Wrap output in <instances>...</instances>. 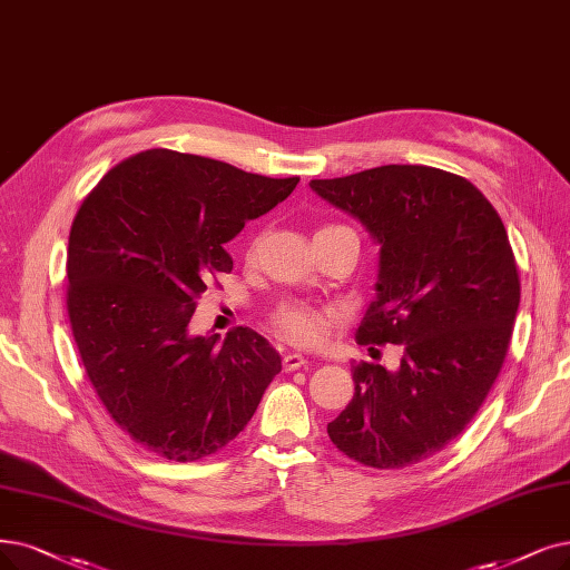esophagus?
<instances>
[{"instance_id": "esophagus-1", "label": "esophagus", "mask_w": 570, "mask_h": 570, "mask_svg": "<svg viewBox=\"0 0 570 570\" xmlns=\"http://www.w3.org/2000/svg\"><path fill=\"white\" fill-rule=\"evenodd\" d=\"M306 367V357L299 353H287L283 355V370L285 372H294V370H302Z\"/></svg>"}]
</instances>
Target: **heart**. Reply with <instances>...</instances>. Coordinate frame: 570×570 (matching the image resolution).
Listing matches in <instances>:
<instances>
[{
    "mask_svg": "<svg viewBox=\"0 0 570 570\" xmlns=\"http://www.w3.org/2000/svg\"><path fill=\"white\" fill-rule=\"evenodd\" d=\"M255 255V243L249 245V257ZM330 325V313L311 304H285L273 313V327L276 332L299 346H313L323 338Z\"/></svg>",
    "mask_w": 570,
    "mask_h": 570,
    "instance_id": "obj_1",
    "label": "heart"
}]
</instances>
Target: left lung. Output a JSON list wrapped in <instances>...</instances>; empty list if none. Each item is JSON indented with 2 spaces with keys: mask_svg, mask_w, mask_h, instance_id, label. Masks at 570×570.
I'll list each match as a JSON object with an SVG mask.
<instances>
[{
  "mask_svg": "<svg viewBox=\"0 0 570 570\" xmlns=\"http://www.w3.org/2000/svg\"><path fill=\"white\" fill-rule=\"evenodd\" d=\"M311 189L381 247L357 344L402 346L395 372L355 364V395L327 435L367 468L416 465L461 435L505 362L521 294L508 232L472 181L430 166L311 179Z\"/></svg>",
  "mask_w": 570,
  "mask_h": 570,
  "instance_id": "obj_1",
  "label": "left lung"
}]
</instances>
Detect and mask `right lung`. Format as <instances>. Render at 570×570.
I'll return each mask as SVG.
<instances>
[{"instance_id":"obj_1","label":"right lung","mask_w":570,"mask_h":570,"mask_svg":"<svg viewBox=\"0 0 570 570\" xmlns=\"http://www.w3.org/2000/svg\"><path fill=\"white\" fill-rule=\"evenodd\" d=\"M299 177L147 149L114 166L72 222L67 313L107 414L156 456L189 463L229 444L257 412L281 355L249 327L194 336L196 299L247 219Z\"/></svg>"}]
</instances>
